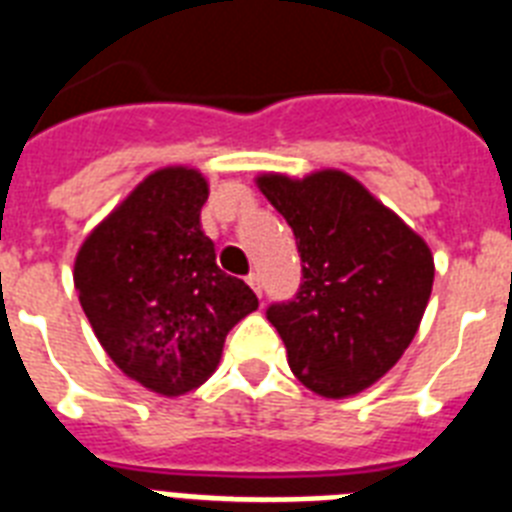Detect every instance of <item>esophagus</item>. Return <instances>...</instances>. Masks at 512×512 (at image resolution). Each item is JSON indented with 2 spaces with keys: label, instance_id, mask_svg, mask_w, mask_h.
I'll use <instances>...</instances> for the list:
<instances>
[{
  "label": "esophagus",
  "instance_id": "obj_1",
  "mask_svg": "<svg viewBox=\"0 0 512 512\" xmlns=\"http://www.w3.org/2000/svg\"><path fill=\"white\" fill-rule=\"evenodd\" d=\"M247 284L252 286V292H255L257 297H263V284H260V276H257V273H249Z\"/></svg>",
  "mask_w": 512,
  "mask_h": 512
}]
</instances>
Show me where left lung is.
I'll use <instances>...</instances> for the list:
<instances>
[{
  "instance_id": "8db88e82",
  "label": "left lung",
  "mask_w": 512,
  "mask_h": 512,
  "mask_svg": "<svg viewBox=\"0 0 512 512\" xmlns=\"http://www.w3.org/2000/svg\"><path fill=\"white\" fill-rule=\"evenodd\" d=\"M302 257L297 297L268 307L289 368L310 392L344 400L410 347L429 305V244L344 170L257 176Z\"/></svg>"
}]
</instances>
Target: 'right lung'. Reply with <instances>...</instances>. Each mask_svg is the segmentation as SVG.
I'll use <instances>...</instances> for the list:
<instances>
[{
	"mask_svg": "<svg viewBox=\"0 0 512 512\" xmlns=\"http://www.w3.org/2000/svg\"><path fill=\"white\" fill-rule=\"evenodd\" d=\"M207 178L186 165L149 173L86 242L73 268L99 344L128 378L178 397L213 376L255 292L215 263L199 213Z\"/></svg>",
	"mask_w": 512,
	"mask_h": 512,
	"instance_id": "1",
	"label": "right lung"
}]
</instances>
